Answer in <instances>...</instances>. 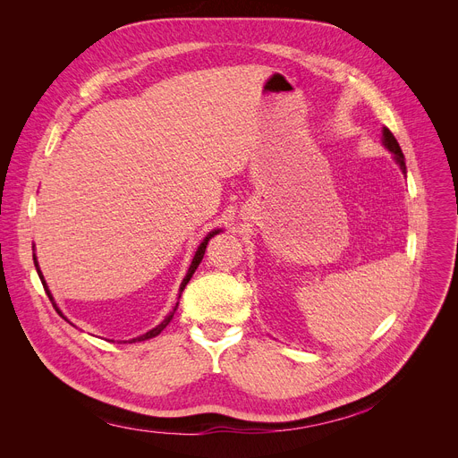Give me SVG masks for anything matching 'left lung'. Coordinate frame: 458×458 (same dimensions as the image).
<instances>
[{
  "mask_svg": "<svg viewBox=\"0 0 458 458\" xmlns=\"http://www.w3.org/2000/svg\"><path fill=\"white\" fill-rule=\"evenodd\" d=\"M382 135H384V147H386L392 154H395V159H397V163H399V166H401V171H403V173H406L404 156H403V152H401V147H399L397 139L394 137V133H392L388 128H384V130H382Z\"/></svg>",
  "mask_w": 458,
  "mask_h": 458,
  "instance_id": "left-lung-1",
  "label": "left lung"
}]
</instances>
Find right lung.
<instances>
[{"instance_id": "obj_1", "label": "right lung", "mask_w": 458, "mask_h": 458, "mask_svg": "<svg viewBox=\"0 0 458 458\" xmlns=\"http://www.w3.org/2000/svg\"><path fill=\"white\" fill-rule=\"evenodd\" d=\"M215 233H219V230H215V232H211V233H208V237L204 239V242L200 243V247H199V250H197V254H195V258H192V261H191V267H189V271H187V275H185V278H183V282H182V285H180V297H182V292L185 290V285H187V282L191 280V276L195 275V271H197V267H199V263L202 261V258H204V252H206V247H208V242L209 239L215 235ZM33 259H37V258H33ZM35 267H37V273H38V276H40V280H42V285H44V290H46V293H47V297H50V301H52V304H54V308H55V311L59 316H63L61 311H59V308L55 306V302H54V297L50 295V292H47V287H46V282H44V276H42V273H40V269H38V263H35ZM176 308H178V302H176V306H174V310L171 311V314H168L156 328H152L150 332H147V334H142V335H139V338H133V340H128V344H135V342H144V340H150V338H154V335H157L168 323H171V319H173V316H174V311H176ZM64 318V316H63ZM126 344V342H124Z\"/></svg>"}]
</instances>
